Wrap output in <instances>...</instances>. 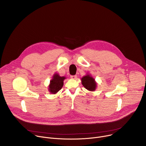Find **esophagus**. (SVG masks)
Here are the masks:
<instances>
[{"instance_id": "esophagus-1", "label": "esophagus", "mask_w": 146, "mask_h": 146, "mask_svg": "<svg viewBox=\"0 0 146 146\" xmlns=\"http://www.w3.org/2000/svg\"><path fill=\"white\" fill-rule=\"evenodd\" d=\"M70 78L72 79H76L77 78V76L76 75H74V76H71Z\"/></svg>"}]
</instances>
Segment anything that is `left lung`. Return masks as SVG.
<instances>
[{
    "instance_id": "8db88e82",
    "label": "left lung",
    "mask_w": 146,
    "mask_h": 146,
    "mask_svg": "<svg viewBox=\"0 0 146 146\" xmlns=\"http://www.w3.org/2000/svg\"><path fill=\"white\" fill-rule=\"evenodd\" d=\"M82 86L90 91H94L96 88V82L95 79L90 74H87L81 78Z\"/></svg>"
}]
</instances>
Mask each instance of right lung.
I'll return each mask as SVG.
<instances>
[{
  "instance_id": "obj_1",
  "label": "right lung",
  "mask_w": 146,
  "mask_h": 146,
  "mask_svg": "<svg viewBox=\"0 0 146 146\" xmlns=\"http://www.w3.org/2000/svg\"><path fill=\"white\" fill-rule=\"evenodd\" d=\"M65 78V77H61L57 73L54 74L48 86L49 92L52 94L57 93L63 87L64 81Z\"/></svg>"
}]
</instances>
